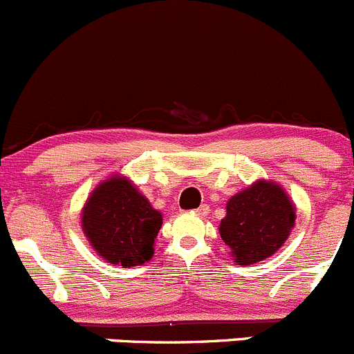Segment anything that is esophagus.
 <instances>
[{
	"label": "esophagus",
	"instance_id": "34e87169",
	"mask_svg": "<svg viewBox=\"0 0 354 354\" xmlns=\"http://www.w3.org/2000/svg\"><path fill=\"white\" fill-rule=\"evenodd\" d=\"M192 213H196V215H198V216H206L209 213V208L206 205H201V206H199V208H196Z\"/></svg>",
	"mask_w": 354,
	"mask_h": 354
}]
</instances>
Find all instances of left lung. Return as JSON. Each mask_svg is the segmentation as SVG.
Masks as SVG:
<instances>
[{"mask_svg":"<svg viewBox=\"0 0 354 354\" xmlns=\"http://www.w3.org/2000/svg\"><path fill=\"white\" fill-rule=\"evenodd\" d=\"M295 222L296 206L284 187L261 178L227 201L218 232L234 261L248 267L277 253Z\"/></svg>","mask_w":354,"mask_h":354,"instance_id":"8db88e82","label":"left lung"}]
</instances>
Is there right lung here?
Returning <instances> with one entry per match:
<instances>
[{
	"label": "right lung",
	"instance_id": "right-lung-1",
	"mask_svg": "<svg viewBox=\"0 0 354 354\" xmlns=\"http://www.w3.org/2000/svg\"><path fill=\"white\" fill-rule=\"evenodd\" d=\"M163 216L129 177L113 174L94 187L80 212L82 232L103 260L139 267L155 254Z\"/></svg>",
	"mask_w": 354,
	"mask_h": 354
}]
</instances>
